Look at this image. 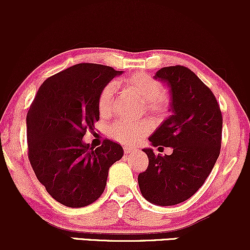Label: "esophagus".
<instances>
[{"mask_svg": "<svg viewBox=\"0 0 250 250\" xmlns=\"http://www.w3.org/2000/svg\"><path fill=\"white\" fill-rule=\"evenodd\" d=\"M123 150H125V154H130V153H134L135 149L131 147H127V146H125V147L123 148Z\"/></svg>", "mask_w": 250, "mask_h": 250, "instance_id": "esophagus-1", "label": "esophagus"}]
</instances>
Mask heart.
<instances>
[{"instance_id": "1", "label": "heart", "mask_w": 250, "mask_h": 250, "mask_svg": "<svg viewBox=\"0 0 250 250\" xmlns=\"http://www.w3.org/2000/svg\"><path fill=\"white\" fill-rule=\"evenodd\" d=\"M121 84L127 90L134 93L143 101H146V108L154 114H163L168 109V100L165 96V88L153 76L145 73H137L135 75L125 79ZM115 85L108 83L102 89L99 95V110L101 115H108L113 108ZM151 130V123L149 121H119L114 122L109 128V136L123 145H136L141 141Z\"/></svg>"}]
</instances>
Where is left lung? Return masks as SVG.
Here are the masks:
<instances>
[{
    "instance_id": "left-lung-1",
    "label": "left lung",
    "mask_w": 250,
    "mask_h": 250,
    "mask_svg": "<svg viewBox=\"0 0 250 250\" xmlns=\"http://www.w3.org/2000/svg\"><path fill=\"white\" fill-rule=\"evenodd\" d=\"M154 79L170 94L171 115L149 137L154 147L173 148L170 155L143 149L148 168L139 175L142 196L157 206H174L202 187L220 155L222 114L213 91L183 65L165 67Z\"/></svg>"
}]
</instances>
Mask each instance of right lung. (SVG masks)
<instances>
[{"label": "right lung", "mask_w": 250, "mask_h": 250, "mask_svg": "<svg viewBox=\"0 0 250 250\" xmlns=\"http://www.w3.org/2000/svg\"><path fill=\"white\" fill-rule=\"evenodd\" d=\"M121 74L108 65L79 63L45 80L31 103L28 159L37 180L63 206L95 202L104 191L109 168L123 156V148L110 140L97 148L82 141L100 120V93Z\"/></svg>", "instance_id": "1"}]
</instances>
